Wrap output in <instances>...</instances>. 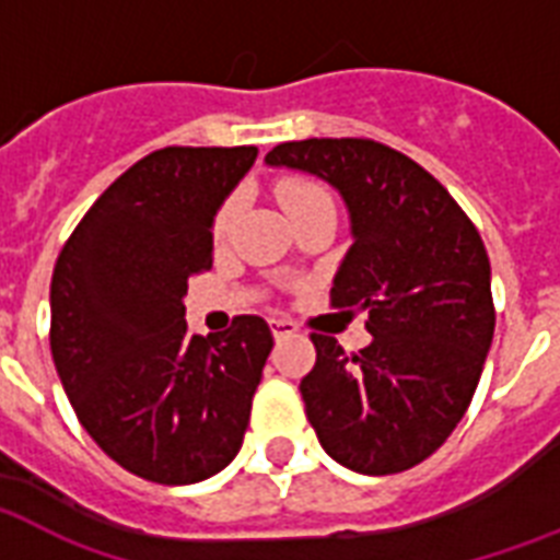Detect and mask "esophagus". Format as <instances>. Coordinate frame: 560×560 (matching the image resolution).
Returning <instances> with one entry per match:
<instances>
[{
    "label": "esophagus",
    "instance_id": "34e87169",
    "mask_svg": "<svg viewBox=\"0 0 560 560\" xmlns=\"http://www.w3.org/2000/svg\"><path fill=\"white\" fill-rule=\"evenodd\" d=\"M271 332H275V339H292V336H298L301 329H298V324L289 318H275L271 320Z\"/></svg>",
    "mask_w": 560,
    "mask_h": 560
}]
</instances>
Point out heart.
I'll return each instance as SVG.
<instances>
[{
  "mask_svg": "<svg viewBox=\"0 0 560 560\" xmlns=\"http://www.w3.org/2000/svg\"><path fill=\"white\" fill-rule=\"evenodd\" d=\"M275 195L289 219L301 215L303 210H310L315 203L329 201L327 189L320 184H315V180H310V177H283V180L275 186ZM236 215H240V195H231V198L219 207L215 219H212V236H215V242H221L231 233Z\"/></svg>",
  "mask_w": 560,
  "mask_h": 560,
  "instance_id": "b5f03b06",
  "label": "heart"
}]
</instances>
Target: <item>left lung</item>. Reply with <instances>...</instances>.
<instances>
[{"label":"left lung","mask_w":560,"mask_h":560,"mask_svg":"<svg viewBox=\"0 0 560 560\" xmlns=\"http://www.w3.org/2000/svg\"><path fill=\"white\" fill-rule=\"evenodd\" d=\"M266 163L339 189L353 245L329 303L365 310L374 336L348 357L332 336L312 332L306 418L348 470L402 474L450 438L482 376L497 324L482 236L427 168L383 142H280Z\"/></svg>","instance_id":"obj_1"}]
</instances>
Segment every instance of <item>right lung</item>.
<instances>
[{
  "instance_id": "add662e5",
  "label": "right lung",
  "mask_w": 560,
  "mask_h": 560,
  "mask_svg": "<svg viewBox=\"0 0 560 560\" xmlns=\"http://www.w3.org/2000/svg\"><path fill=\"white\" fill-rule=\"evenodd\" d=\"M257 149L151 151L107 186L51 275V359L116 465L158 485L210 479L240 453L275 348L259 315L186 329L189 277L212 266V219Z\"/></svg>"
}]
</instances>
